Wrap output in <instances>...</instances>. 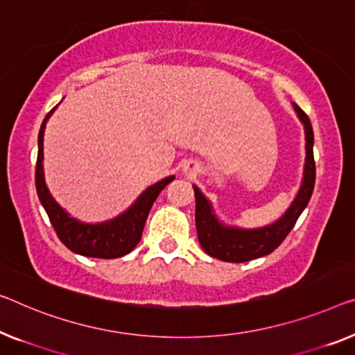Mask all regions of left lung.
<instances>
[{"instance_id": "1", "label": "left lung", "mask_w": 355, "mask_h": 355, "mask_svg": "<svg viewBox=\"0 0 355 355\" xmlns=\"http://www.w3.org/2000/svg\"><path fill=\"white\" fill-rule=\"evenodd\" d=\"M293 108L298 113L301 123L304 124L306 132V164L303 183L290 209L285 211L282 218L276 223L264 226L260 230H237L226 228L211 214L209 200L204 198L198 188H194L196 196V230L198 239L202 250L207 255L218 258L228 263H244L255 260L276 250L282 244L288 232L293 230L296 220L301 211L306 209L311 196H313L315 183V161H314V132L308 114L293 103Z\"/></svg>"}]
</instances>
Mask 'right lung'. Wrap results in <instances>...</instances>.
I'll return each mask as SVG.
<instances>
[{
	"label": "right lung",
	"mask_w": 355,
	"mask_h": 355,
	"mask_svg": "<svg viewBox=\"0 0 355 355\" xmlns=\"http://www.w3.org/2000/svg\"><path fill=\"white\" fill-rule=\"evenodd\" d=\"M52 108L42 121L40 135H38V159H36V172L35 183L36 193L44 207L47 216H49L51 225L54 226L55 234L63 242V245L70 248L71 252L83 257L92 258H119L132 252L135 245L141 239L148 214L155 204V200L164 188L172 182L175 177H167L153 184L146 191L135 200L132 207L119 215L118 218L107 221L102 225H86L81 223L63 210L59 204L52 199L42 177V137H44V127L49 116L52 114Z\"/></svg>",
	"instance_id": "obj_1"
}]
</instances>
